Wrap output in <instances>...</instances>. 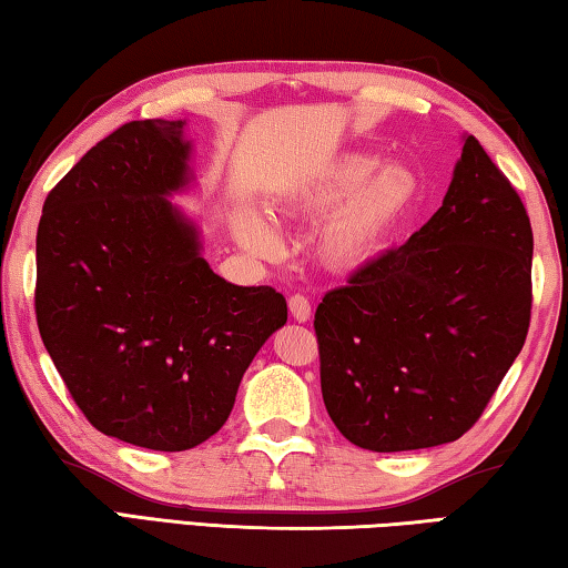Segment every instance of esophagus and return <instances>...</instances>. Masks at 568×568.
Wrapping results in <instances>:
<instances>
[{
  "label": "esophagus",
  "instance_id": "esophagus-1",
  "mask_svg": "<svg viewBox=\"0 0 568 568\" xmlns=\"http://www.w3.org/2000/svg\"><path fill=\"white\" fill-rule=\"evenodd\" d=\"M290 312L296 322H310L312 320V304L304 294L290 296Z\"/></svg>",
  "mask_w": 568,
  "mask_h": 568
}]
</instances>
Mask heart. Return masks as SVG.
<instances>
[{
    "instance_id": "heart-1",
    "label": "heart",
    "mask_w": 568,
    "mask_h": 568,
    "mask_svg": "<svg viewBox=\"0 0 568 568\" xmlns=\"http://www.w3.org/2000/svg\"><path fill=\"white\" fill-rule=\"evenodd\" d=\"M382 166V159L366 152L336 156L316 169L274 204V214L290 222H316V256L332 268H352L369 262L399 232L419 204L422 184L402 164ZM234 234L246 252L274 256L278 232L254 206L239 209Z\"/></svg>"
}]
</instances>
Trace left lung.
I'll list each match as a JSON object with an SVG mask.
<instances>
[{"instance_id": "1", "label": "left lung", "mask_w": 568, "mask_h": 568, "mask_svg": "<svg viewBox=\"0 0 568 568\" xmlns=\"http://www.w3.org/2000/svg\"><path fill=\"white\" fill-rule=\"evenodd\" d=\"M531 254L521 196L469 134L439 212L316 306L336 429L369 452L469 432L526 342Z\"/></svg>"}]
</instances>
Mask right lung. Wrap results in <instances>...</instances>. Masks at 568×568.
<instances>
[{
	"mask_svg": "<svg viewBox=\"0 0 568 568\" xmlns=\"http://www.w3.org/2000/svg\"><path fill=\"white\" fill-rule=\"evenodd\" d=\"M184 122L122 124L49 192L37 229V324L87 422L184 452L222 429L239 382L286 324L272 286H236L199 254L169 194L189 182Z\"/></svg>",
	"mask_w": 568,
	"mask_h": 568,
	"instance_id": "obj_1",
	"label": "right lung"
}]
</instances>
